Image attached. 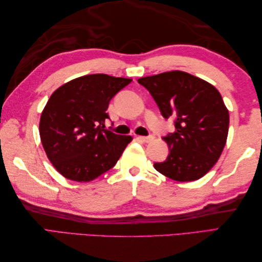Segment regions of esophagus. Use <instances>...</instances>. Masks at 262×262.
<instances>
[{
	"instance_id": "1",
	"label": "esophagus",
	"mask_w": 262,
	"mask_h": 262,
	"mask_svg": "<svg viewBox=\"0 0 262 262\" xmlns=\"http://www.w3.org/2000/svg\"><path fill=\"white\" fill-rule=\"evenodd\" d=\"M137 140L141 141V142H144V143H148V142L153 141L154 137L153 136H138Z\"/></svg>"
}]
</instances>
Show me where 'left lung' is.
Segmentation results:
<instances>
[{
    "instance_id": "8db88e82",
    "label": "left lung",
    "mask_w": 262,
    "mask_h": 262,
    "mask_svg": "<svg viewBox=\"0 0 262 262\" xmlns=\"http://www.w3.org/2000/svg\"><path fill=\"white\" fill-rule=\"evenodd\" d=\"M165 119L174 120L173 133L163 137L169 155L154 163L172 180H198L213 168L225 146L230 116L217 89L182 71L138 79Z\"/></svg>"
}]
</instances>
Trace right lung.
<instances>
[{"mask_svg": "<svg viewBox=\"0 0 262 262\" xmlns=\"http://www.w3.org/2000/svg\"><path fill=\"white\" fill-rule=\"evenodd\" d=\"M132 82L90 74L59 86L43 108L39 134L54 168L66 179L89 182L110 170L132 142L104 128L110 100Z\"/></svg>", "mask_w": 262, "mask_h": 262, "instance_id": "right-lung-1", "label": "right lung"}]
</instances>
